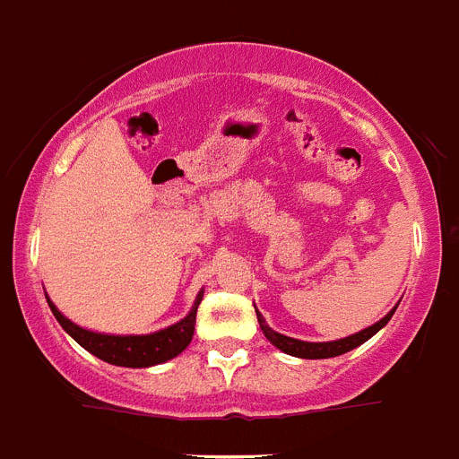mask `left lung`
<instances>
[{"label":"left lung","mask_w":459,"mask_h":459,"mask_svg":"<svg viewBox=\"0 0 459 459\" xmlns=\"http://www.w3.org/2000/svg\"><path fill=\"white\" fill-rule=\"evenodd\" d=\"M393 312H395V307L388 312L386 317L379 319L375 326L366 328V331H360V333H356V335H350V338L335 340V342H303V340L287 338V335L275 333L273 328L266 326L264 317H262L259 312H257V319H259V328L264 331L266 340H269L271 344H275L280 351H285V354H290V356H299V359H333V356L347 354V351L356 350V347L366 342V340H370L372 335L379 331V328L386 326L388 319L393 317Z\"/></svg>","instance_id":"obj_1"}]
</instances>
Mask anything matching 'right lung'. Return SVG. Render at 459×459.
Returning <instances> with one entry per match:
<instances>
[{
  "instance_id": "obj_1",
  "label": "right lung",
  "mask_w": 459,
  "mask_h": 459,
  "mask_svg": "<svg viewBox=\"0 0 459 459\" xmlns=\"http://www.w3.org/2000/svg\"><path fill=\"white\" fill-rule=\"evenodd\" d=\"M202 301V294L197 296L193 310L188 317L177 322L174 326L158 331L152 335H103V333H91L84 328L75 326L71 319H66L62 312L48 301L52 315L56 322L62 324V328L71 335L78 344H82L84 350L91 351L93 356H99L105 363L112 366H124V368H149L165 363V360L179 356L193 340L195 333V317H197V306Z\"/></svg>"
}]
</instances>
